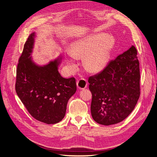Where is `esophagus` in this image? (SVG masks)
Masks as SVG:
<instances>
[{
    "label": "esophagus",
    "mask_w": 157,
    "mask_h": 157,
    "mask_svg": "<svg viewBox=\"0 0 157 157\" xmlns=\"http://www.w3.org/2000/svg\"><path fill=\"white\" fill-rule=\"evenodd\" d=\"M77 85L78 88L82 90L84 89L87 87V80L85 78H80L79 80H77Z\"/></svg>",
    "instance_id": "1"
}]
</instances>
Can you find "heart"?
Listing matches in <instances>:
<instances>
[{"mask_svg": "<svg viewBox=\"0 0 157 157\" xmlns=\"http://www.w3.org/2000/svg\"><path fill=\"white\" fill-rule=\"evenodd\" d=\"M114 40L105 35L92 36L75 42L70 48V54L67 57V63L75 65V58L84 59V65L89 71L98 72L105 67L110 58Z\"/></svg>", "mask_w": 157, "mask_h": 157, "instance_id": "heart-1", "label": "heart"}]
</instances>
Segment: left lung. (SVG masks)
Listing matches in <instances>:
<instances>
[{
  "mask_svg": "<svg viewBox=\"0 0 157 157\" xmlns=\"http://www.w3.org/2000/svg\"><path fill=\"white\" fill-rule=\"evenodd\" d=\"M136 47L111 60L100 73L88 78L91 114L98 124L111 125L124 120L140 95V62Z\"/></svg>",
  "mask_w": 157,
  "mask_h": 157,
  "instance_id": "obj_1",
  "label": "left lung"
}]
</instances>
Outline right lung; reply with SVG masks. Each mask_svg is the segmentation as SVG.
<instances>
[{"mask_svg": "<svg viewBox=\"0 0 157 157\" xmlns=\"http://www.w3.org/2000/svg\"><path fill=\"white\" fill-rule=\"evenodd\" d=\"M35 33L28 38L19 59L16 70V91L30 115L48 124L60 122L65 115L67 104L76 92L74 77L65 78L58 71L59 57L44 66L33 62L31 53Z\"/></svg>", "mask_w": 157, "mask_h": 157, "instance_id": "1", "label": "right lung"}]
</instances>
